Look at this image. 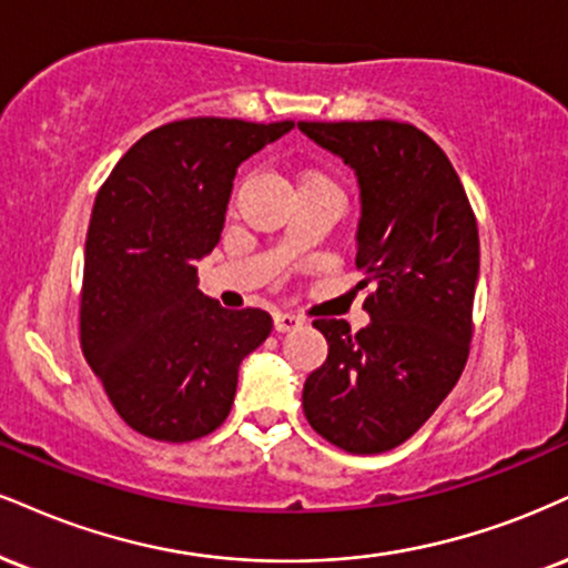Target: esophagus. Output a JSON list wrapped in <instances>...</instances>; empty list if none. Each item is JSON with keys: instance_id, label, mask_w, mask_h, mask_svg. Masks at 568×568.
<instances>
[{"instance_id": "esophagus-1", "label": "esophagus", "mask_w": 568, "mask_h": 568, "mask_svg": "<svg viewBox=\"0 0 568 568\" xmlns=\"http://www.w3.org/2000/svg\"><path fill=\"white\" fill-rule=\"evenodd\" d=\"M304 320L298 317V314H291V312H275V331L277 333H288V331H296V327H302Z\"/></svg>"}]
</instances>
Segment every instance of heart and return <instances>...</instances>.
Instances as JSON below:
<instances>
[{
    "label": "heart",
    "instance_id": "obj_1",
    "mask_svg": "<svg viewBox=\"0 0 568 568\" xmlns=\"http://www.w3.org/2000/svg\"><path fill=\"white\" fill-rule=\"evenodd\" d=\"M314 176H320V174H314V172H304V174H302V180H314Z\"/></svg>",
    "mask_w": 568,
    "mask_h": 568
}]
</instances>
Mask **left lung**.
<instances>
[{"mask_svg":"<svg viewBox=\"0 0 568 568\" xmlns=\"http://www.w3.org/2000/svg\"><path fill=\"white\" fill-rule=\"evenodd\" d=\"M359 184L357 266L371 325L314 320L327 359L304 415L354 455L399 447L453 392L468 359L479 227L460 176L428 134L399 121H298Z\"/></svg>","mask_w":568,"mask_h":568,"instance_id":"obj_1","label":"left lung"}]
</instances>
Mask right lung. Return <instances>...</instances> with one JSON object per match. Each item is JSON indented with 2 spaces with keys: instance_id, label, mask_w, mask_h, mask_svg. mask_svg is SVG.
<instances>
[{
  "instance_id": "obj_1",
  "label": "right lung",
  "mask_w": 568,
  "mask_h": 568,
  "mask_svg": "<svg viewBox=\"0 0 568 568\" xmlns=\"http://www.w3.org/2000/svg\"><path fill=\"white\" fill-rule=\"evenodd\" d=\"M291 121L184 119L136 140L94 197L84 245L81 349L126 426L193 442L230 415L237 367L272 331L264 310L197 291L237 166Z\"/></svg>"
}]
</instances>
